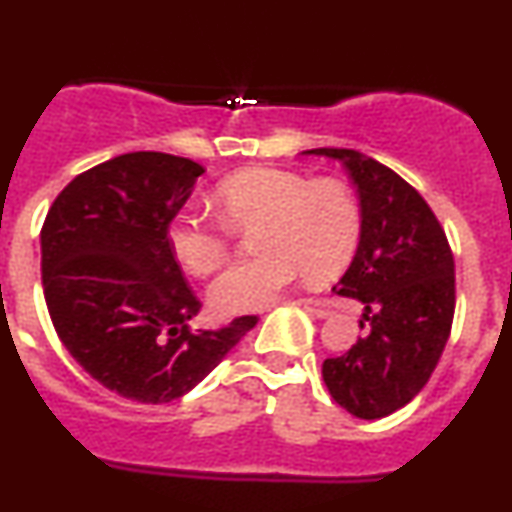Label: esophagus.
Returning a JSON list of instances; mask_svg holds the SVG:
<instances>
[{
  "label": "esophagus",
  "mask_w": 512,
  "mask_h": 512,
  "mask_svg": "<svg viewBox=\"0 0 512 512\" xmlns=\"http://www.w3.org/2000/svg\"><path fill=\"white\" fill-rule=\"evenodd\" d=\"M301 306H304L306 311H309L311 316H316V319H328V316H331V311L326 309V306H321V304H316V301H311V299H301L299 301Z\"/></svg>",
  "instance_id": "34e87169"
}]
</instances>
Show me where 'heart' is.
Instances as JSON below:
<instances>
[{
	"instance_id": "1",
	"label": "heart",
	"mask_w": 512,
	"mask_h": 512,
	"mask_svg": "<svg viewBox=\"0 0 512 512\" xmlns=\"http://www.w3.org/2000/svg\"><path fill=\"white\" fill-rule=\"evenodd\" d=\"M220 220L179 213L166 228L174 260L203 277L228 257L233 230L255 228L252 260L220 274L208 289L218 316L270 306L304 272L328 279L346 270L360 242V208L341 181H309L297 171L255 166L220 181L213 191Z\"/></svg>"
}]
</instances>
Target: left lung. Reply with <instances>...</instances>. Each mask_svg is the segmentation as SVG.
<instances>
[{
  "mask_svg": "<svg viewBox=\"0 0 512 512\" xmlns=\"http://www.w3.org/2000/svg\"><path fill=\"white\" fill-rule=\"evenodd\" d=\"M346 166L360 201V242L336 292L363 304L368 333L326 358L333 400L360 419L392 414L427 385L454 321V255L437 215L402 176L355 149H306Z\"/></svg>",
  "mask_w": 512,
  "mask_h": 512,
  "instance_id": "left-lung-1",
  "label": "left lung"
}]
</instances>
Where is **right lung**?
<instances>
[{
    "instance_id": "add662e5",
    "label": "right lung",
    "mask_w": 512,
    "mask_h": 512,
    "mask_svg": "<svg viewBox=\"0 0 512 512\" xmlns=\"http://www.w3.org/2000/svg\"><path fill=\"white\" fill-rule=\"evenodd\" d=\"M203 174L196 161L132 152L58 193L41 228L43 297L75 363L127 400H179L257 324L191 331L201 301L166 240Z\"/></svg>"
}]
</instances>
